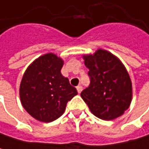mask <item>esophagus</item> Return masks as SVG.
Segmentation results:
<instances>
[{"mask_svg":"<svg viewBox=\"0 0 149 149\" xmlns=\"http://www.w3.org/2000/svg\"><path fill=\"white\" fill-rule=\"evenodd\" d=\"M82 90H83V88H82L81 86H77V91H78L79 93H80L82 92Z\"/></svg>","mask_w":149,"mask_h":149,"instance_id":"obj_1","label":"esophagus"}]
</instances>
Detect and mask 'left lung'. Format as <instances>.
<instances>
[{
    "instance_id": "obj_1",
    "label": "left lung",
    "mask_w": 149,
    "mask_h": 149,
    "mask_svg": "<svg viewBox=\"0 0 149 149\" xmlns=\"http://www.w3.org/2000/svg\"><path fill=\"white\" fill-rule=\"evenodd\" d=\"M83 58L91 83L80 95L90 111L104 120L121 116L129 108L133 96L126 67L116 56L102 49L84 55Z\"/></svg>"
}]
</instances>
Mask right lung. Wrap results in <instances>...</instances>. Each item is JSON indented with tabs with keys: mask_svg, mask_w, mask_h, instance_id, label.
Returning <instances> with one entry per match:
<instances>
[{
	"mask_svg": "<svg viewBox=\"0 0 149 149\" xmlns=\"http://www.w3.org/2000/svg\"><path fill=\"white\" fill-rule=\"evenodd\" d=\"M63 60L53 53L34 60L25 70L20 85L23 108L36 120L51 122L65 111L67 102L78 94L61 74Z\"/></svg>",
	"mask_w": 149,
	"mask_h": 149,
	"instance_id": "obj_1",
	"label": "right lung"
}]
</instances>
